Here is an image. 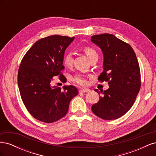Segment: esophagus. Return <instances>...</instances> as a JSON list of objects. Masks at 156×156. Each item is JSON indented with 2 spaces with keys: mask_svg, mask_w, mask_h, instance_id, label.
<instances>
[{
  "mask_svg": "<svg viewBox=\"0 0 156 156\" xmlns=\"http://www.w3.org/2000/svg\"><path fill=\"white\" fill-rule=\"evenodd\" d=\"M90 90L88 89V88H83V89H81L79 90V92L81 93H85V92H89Z\"/></svg>",
  "mask_w": 156,
  "mask_h": 156,
  "instance_id": "34e87169",
  "label": "esophagus"
}]
</instances>
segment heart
<instances>
[{"mask_svg": "<svg viewBox=\"0 0 156 156\" xmlns=\"http://www.w3.org/2000/svg\"><path fill=\"white\" fill-rule=\"evenodd\" d=\"M83 51L87 56L90 59V60H92V59L95 58H98V55L97 51L93 49L90 47H84L83 48ZM64 63L66 66L69 67L71 66L73 64V55L72 53L68 52V53H66L64 56ZM72 81L75 83H77L79 85L84 86L87 84V80L85 75L83 74H77L75 75L72 78Z\"/></svg>", "mask_w": 156, "mask_h": 156, "instance_id": "b5f03b06", "label": "heart"}]
</instances>
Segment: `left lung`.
<instances>
[{"label":"left lung","mask_w":156,"mask_h":156,"mask_svg":"<svg viewBox=\"0 0 156 156\" xmlns=\"http://www.w3.org/2000/svg\"><path fill=\"white\" fill-rule=\"evenodd\" d=\"M91 41L101 48L103 71L98 81H108L106 90H94L100 100L92 106L94 114L111 120L125 115L133 106L140 88V72L137 58L131 45L110 34L94 35Z\"/></svg>","instance_id":"obj_1"}]
</instances>
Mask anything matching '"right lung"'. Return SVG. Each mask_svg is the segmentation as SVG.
I'll return each mask as SVG.
<instances>
[{
    "instance_id": "add662e5",
    "label": "right lung",
    "mask_w": 156,
    "mask_h": 156,
    "mask_svg": "<svg viewBox=\"0 0 156 156\" xmlns=\"http://www.w3.org/2000/svg\"><path fill=\"white\" fill-rule=\"evenodd\" d=\"M75 37L53 35L37 41L21 60L18 71V87L27 111L45 123H53L67 114L70 101L78 94L77 88L51 87L54 77L64 69V52Z\"/></svg>"
}]
</instances>
